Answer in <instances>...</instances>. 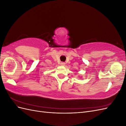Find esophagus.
I'll return each mask as SVG.
<instances>
[{
  "label": "esophagus",
  "instance_id": "1",
  "mask_svg": "<svg viewBox=\"0 0 126 126\" xmlns=\"http://www.w3.org/2000/svg\"><path fill=\"white\" fill-rule=\"evenodd\" d=\"M60 64L62 66H64L65 65V63H64V62H62L60 63Z\"/></svg>",
  "mask_w": 126,
  "mask_h": 126
}]
</instances>
